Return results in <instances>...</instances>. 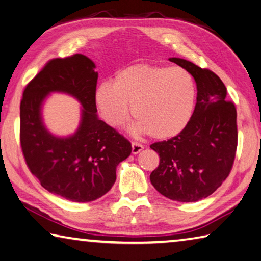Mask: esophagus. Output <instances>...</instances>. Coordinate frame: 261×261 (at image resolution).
Segmentation results:
<instances>
[{"mask_svg": "<svg viewBox=\"0 0 261 261\" xmlns=\"http://www.w3.org/2000/svg\"><path fill=\"white\" fill-rule=\"evenodd\" d=\"M142 150H143V145L142 144L135 143V142L132 143V153H133V154H138V153H140L141 151H142Z\"/></svg>", "mask_w": 261, "mask_h": 261, "instance_id": "1", "label": "esophagus"}]
</instances>
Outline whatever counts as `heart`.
I'll return each mask as SVG.
<instances>
[{"label":"heart","instance_id":"b5f03b06","mask_svg":"<svg viewBox=\"0 0 261 261\" xmlns=\"http://www.w3.org/2000/svg\"><path fill=\"white\" fill-rule=\"evenodd\" d=\"M95 103L110 126L136 120L128 127L133 134H151L157 140L179 135L193 117L197 86L193 74L182 67L134 64L118 71L113 84L96 87Z\"/></svg>","mask_w":261,"mask_h":261}]
</instances>
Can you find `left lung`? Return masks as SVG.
Returning a JSON list of instances; mask_svg holds the SVG:
<instances>
[{
    "label": "left lung",
    "mask_w": 261,
    "mask_h": 261,
    "mask_svg": "<svg viewBox=\"0 0 261 261\" xmlns=\"http://www.w3.org/2000/svg\"><path fill=\"white\" fill-rule=\"evenodd\" d=\"M193 74L197 98L190 121L179 135L150 145L161 158L150 174L158 193L176 202H197L227 179L237 148L236 109L227 102V88L212 71L172 57Z\"/></svg>",
    "instance_id": "8db88e82"
}]
</instances>
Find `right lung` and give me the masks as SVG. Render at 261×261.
I'll return each mask as SVG.
<instances>
[{
    "label": "right lung",
    "instance_id": "right-lung-1",
    "mask_svg": "<svg viewBox=\"0 0 261 261\" xmlns=\"http://www.w3.org/2000/svg\"><path fill=\"white\" fill-rule=\"evenodd\" d=\"M95 68L81 54L53 59L26 86L20 103V144L30 171L49 193L77 203L107 194L117 166L132 152V144L98 118ZM53 92L70 94L82 105L80 126L71 136H55L45 127L42 110Z\"/></svg>",
    "mask_w": 261,
    "mask_h": 261
}]
</instances>
